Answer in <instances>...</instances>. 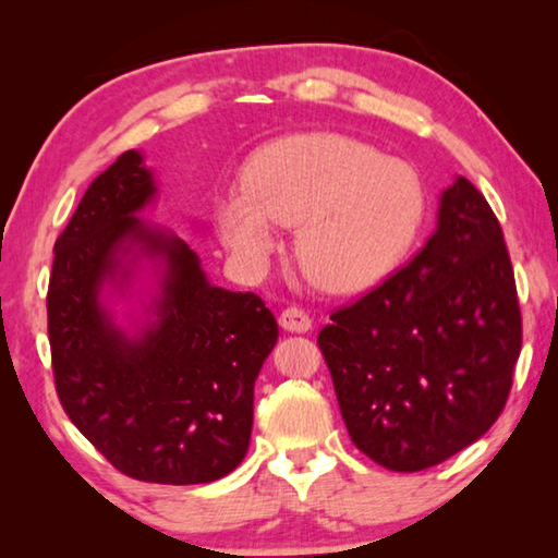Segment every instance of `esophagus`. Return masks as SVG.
<instances>
[{
  "instance_id": "34e87169",
  "label": "esophagus",
  "mask_w": 558,
  "mask_h": 558,
  "mask_svg": "<svg viewBox=\"0 0 558 558\" xmlns=\"http://www.w3.org/2000/svg\"><path fill=\"white\" fill-rule=\"evenodd\" d=\"M278 323H280L282 329H286V332L302 335V332H310V329H313V319H310L305 310H300V307L282 310Z\"/></svg>"
}]
</instances>
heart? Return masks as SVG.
Segmentation results:
<instances>
[{
  "label": "heart",
  "mask_w": 558,
  "mask_h": 558,
  "mask_svg": "<svg viewBox=\"0 0 558 558\" xmlns=\"http://www.w3.org/2000/svg\"><path fill=\"white\" fill-rule=\"evenodd\" d=\"M426 219L415 167L362 140L315 132L251 159L243 189L216 202V226L245 270L266 268L278 226H295V253L329 292H354L391 272Z\"/></svg>",
  "instance_id": "b5f03b06"
}]
</instances>
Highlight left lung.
<instances>
[{
    "label": "left lung",
    "mask_w": 558,
    "mask_h": 558,
    "mask_svg": "<svg viewBox=\"0 0 558 558\" xmlns=\"http://www.w3.org/2000/svg\"><path fill=\"white\" fill-rule=\"evenodd\" d=\"M329 319L317 344L364 456L418 472L483 438L522 349L514 270L485 196L456 177L409 266Z\"/></svg>",
    "instance_id": "1"
}]
</instances>
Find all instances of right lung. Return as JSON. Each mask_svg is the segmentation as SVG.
Masks as SVG:
<instances>
[{"label":"right lung","mask_w":558,"mask_h":558,"mask_svg":"<svg viewBox=\"0 0 558 558\" xmlns=\"http://www.w3.org/2000/svg\"><path fill=\"white\" fill-rule=\"evenodd\" d=\"M155 199L153 169L128 149L56 241L46 298L56 391L125 475L214 483L248 450L253 386L278 323L258 295L214 286L186 241L145 221Z\"/></svg>","instance_id":"add662e5"}]
</instances>
